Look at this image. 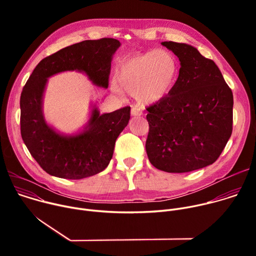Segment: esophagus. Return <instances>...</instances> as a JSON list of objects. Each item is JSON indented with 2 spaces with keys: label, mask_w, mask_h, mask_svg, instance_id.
Here are the masks:
<instances>
[{
  "label": "esophagus",
  "mask_w": 256,
  "mask_h": 256,
  "mask_svg": "<svg viewBox=\"0 0 256 256\" xmlns=\"http://www.w3.org/2000/svg\"><path fill=\"white\" fill-rule=\"evenodd\" d=\"M132 116H142V110L140 106H134L132 108Z\"/></svg>",
  "instance_id": "1"
}]
</instances>
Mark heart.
Masks as SVG:
<instances>
[{"label": "heart", "instance_id": "b5f03b06", "mask_svg": "<svg viewBox=\"0 0 256 256\" xmlns=\"http://www.w3.org/2000/svg\"><path fill=\"white\" fill-rule=\"evenodd\" d=\"M179 64L175 56L159 48L138 54L124 60L116 72L118 84L138 100L154 103L165 98L173 89L178 78ZM114 90L118 91L116 84Z\"/></svg>", "mask_w": 256, "mask_h": 256}]
</instances>
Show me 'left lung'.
Wrapping results in <instances>:
<instances>
[{"mask_svg":"<svg viewBox=\"0 0 256 256\" xmlns=\"http://www.w3.org/2000/svg\"><path fill=\"white\" fill-rule=\"evenodd\" d=\"M179 58L171 92L147 107L146 151L151 164L184 173L212 164L232 134L233 93L214 60L186 44L164 42Z\"/></svg>","mask_w":256,"mask_h":256,"instance_id":"1","label":"left lung"}]
</instances>
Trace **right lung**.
Segmentation results:
<instances>
[{
  "label": "right lung",
  "mask_w": 256,
  "mask_h": 256,
  "mask_svg": "<svg viewBox=\"0 0 256 256\" xmlns=\"http://www.w3.org/2000/svg\"><path fill=\"white\" fill-rule=\"evenodd\" d=\"M120 42L114 38L84 40L44 58L35 66L20 97V128L31 156L50 175L82 179L103 171L110 162L118 136L128 126L130 107L100 114L94 107L82 132L64 136L44 120L42 97L48 78L64 70L86 72L107 88L112 60Z\"/></svg>",
  "instance_id": "right-lung-1"
}]
</instances>
